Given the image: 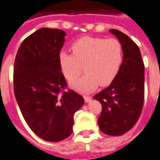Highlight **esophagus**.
<instances>
[{"label": "esophagus", "mask_w": 160, "mask_h": 160, "mask_svg": "<svg viewBox=\"0 0 160 160\" xmlns=\"http://www.w3.org/2000/svg\"><path fill=\"white\" fill-rule=\"evenodd\" d=\"M84 99H85V102H86V103H89V102L92 100V97H91V96H85V97H84Z\"/></svg>", "instance_id": "obj_1"}]
</instances>
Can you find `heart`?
Segmentation results:
<instances>
[{"mask_svg": "<svg viewBox=\"0 0 160 160\" xmlns=\"http://www.w3.org/2000/svg\"><path fill=\"white\" fill-rule=\"evenodd\" d=\"M73 54L61 52L60 68L68 81L74 80L84 70L86 74L70 84L80 92H89L98 85L106 87L115 80L121 68L123 51L118 39L83 37L73 42Z\"/></svg>", "mask_w": 160, "mask_h": 160, "instance_id": "obj_1", "label": "heart"}]
</instances>
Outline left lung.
Wrapping results in <instances>:
<instances>
[{"mask_svg": "<svg viewBox=\"0 0 160 160\" xmlns=\"http://www.w3.org/2000/svg\"><path fill=\"white\" fill-rule=\"evenodd\" d=\"M110 32L121 42L123 60L115 80L94 98L102 104L98 120L101 131L118 136L134 127L141 116L144 103L145 68L137 44L118 30L111 29Z\"/></svg>", "mask_w": 160, "mask_h": 160, "instance_id": "1", "label": "left lung"}]
</instances>
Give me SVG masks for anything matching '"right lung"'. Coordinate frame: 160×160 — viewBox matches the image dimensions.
<instances>
[{
  "instance_id": "obj_1",
  "label": "right lung",
  "mask_w": 160,
  "mask_h": 160,
  "mask_svg": "<svg viewBox=\"0 0 160 160\" xmlns=\"http://www.w3.org/2000/svg\"><path fill=\"white\" fill-rule=\"evenodd\" d=\"M62 30L41 28L19 46L13 67V90L20 111L41 139L58 142L72 134L73 115L84 98L73 90L62 91L67 82L61 72Z\"/></svg>"
}]
</instances>
